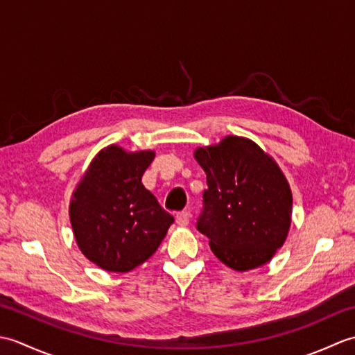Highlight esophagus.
Returning a JSON list of instances; mask_svg holds the SVG:
<instances>
[{"instance_id": "esophagus-1", "label": "esophagus", "mask_w": 355, "mask_h": 355, "mask_svg": "<svg viewBox=\"0 0 355 355\" xmlns=\"http://www.w3.org/2000/svg\"><path fill=\"white\" fill-rule=\"evenodd\" d=\"M175 221L178 225H187L191 221V214L189 212H180L175 218Z\"/></svg>"}]
</instances>
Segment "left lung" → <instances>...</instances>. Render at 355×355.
<instances>
[{
	"label": "left lung",
	"mask_w": 355,
	"mask_h": 355,
	"mask_svg": "<svg viewBox=\"0 0 355 355\" xmlns=\"http://www.w3.org/2000/svg\"><path fill=\"white\" fill-rule=\"evenodd\" d=\"M193 155L207 178L197 229L214 254L238 271L267 263L291 224L293 197L282 171L254 141L236 135Z\"/></svg>",
	"instance_id": "8db88e82"
}]
</instances>
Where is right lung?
Wrapping results in <instances>:
<instances>
[{
	"mask_svg": "<svg viewBox=\"0 0 355 355\" xmlns=\"http://www.w3.org/2000/svg\"><path fill=\"white\" fill-rule=\"evenodd\" d=\"M154 150L126 153L111 145L94 157L70 202L74 238L87 258L126 273L149 259L173 216L141 183Z\"/></svg>",
	"mask_w": 355,
	"mask_h": 355,
	"instance_id": "1",
	"label": "right lung"
}]
</instances>
